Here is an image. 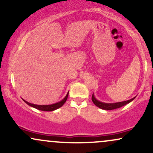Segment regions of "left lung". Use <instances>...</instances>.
Segmentation results:
<instances>
[{
	"label": "left lung",
	"instance_id": "8db88e82",
	"mask_svg": "<svg viewBox=\"0 0 153 153\" xmlns=\"http://www.w3.org/2000/svg\"><path fill=\"white\" fill-rule=\"evenodd\" d=\"M136 97V96H135ZM135 97L132 98V99L127 100V101H122V102H117V103H104L102 101H100L99 100H97L95 97L94 94H93L92 95V101L96 105V106H98L99 108H101L103 110H113L116 109V108H119L120 107H122L123 106H125V105L128 104L129 103H130L131 101H132L133 100L135 99Z\"/></svg>",
	"mask_w": 153,
	"mask_h": 153
}]
</instances>
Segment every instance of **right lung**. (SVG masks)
<instances>
[{"mask_svg":"<svg viewBox=\"0 0 153 153\" xmlns=\"http://www.w3.org/2000/svg\"><path fill=\"white\" fill-rule=\"evenodd\" d=\"M68 94H69V92L67 94L65 97L62 100H61L60 101H59V102H57V103H52V104H50V105L34 104V103H31L28 102V101H25V100H24V99H23V100H24V101L26 103V104H28L29 106L33 107V108H36V109H39L40 111H52L57 109V108H60L61 106H62V105L64 104L65 103L67 99H68Z\"/></svg>","mask_w":153,"mask_h":153,"instance_id":"1","label":"right lung"}]
</instances>
